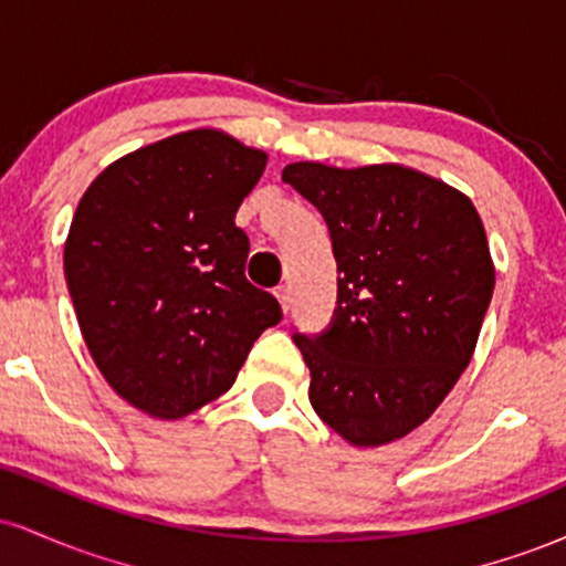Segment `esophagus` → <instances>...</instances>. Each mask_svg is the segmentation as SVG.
<instances>
[{
  "label": "esophagus",
  "instance_id": "1",
  "mask_svg": "<svg viewBox=\"0 0 566 566\" xmlns=\"http://www.w3.org/2000/svg\"><path fill=\"white\" fill-rule=\"evenodd\" d=\"M274 295H276L279 305H282V311H284V314H287V311H290V305H292V295H290V287H287V284H279V287L274 290Z\"/></svg>",
  "mask_w": 566,
  "mask_h": 566
}]
</instances>
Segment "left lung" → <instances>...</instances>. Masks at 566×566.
<instances>
[{
	"mask_svg": "<svg viewBox=\"0 0 566 566\" xmlns=\"http://www.w3.org/2000/svg\"><path fill=\"white\" fill-rule=\"evenodd\" d=\"M282 178L319 207L337 258L335 322L295 335L316 415L350 447L423 426L476 348L495 263L473 201L415 167L292 161Z\"/></svg>",
	"mask_w": 566,
	"mask_h": 566,
	"instance_id": "1",
	"label": "left lung"
}]
</instances>
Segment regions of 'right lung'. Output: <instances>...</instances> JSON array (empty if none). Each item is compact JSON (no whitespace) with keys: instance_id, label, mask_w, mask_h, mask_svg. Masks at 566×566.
<instances>
[{"instance_id":"1","label":"right lung","mask_w":566,"mask_h":566,"mask_svg":"<svg viewBox=\"0 0 566 566\" xmlns=\"http://www.w3.org/2000/svg\"><path fill=\"white\" fill-rule=\"evenodd\" d=\"M265 161L223 129H186L112 161L76 205L63 247L76 322L114 394L148 418L216 401L282 319L247 282L233 223Z\"/></svg>"}]
</instances>
